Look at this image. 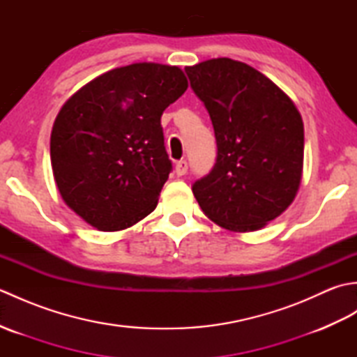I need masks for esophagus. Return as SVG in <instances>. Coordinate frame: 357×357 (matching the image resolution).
I'll use <instances>...</instances> for the list:
<instances>
[{
	"instance_id": "1",
	"label": "esophagus",
	"mask_w": 357,
	"mask_h": 357,
	"mask_svg": "<svg viewBox=\"0 0 357 357\" xmlns=\"http://www.w3.org/2000/svg\"><path fill=\"white\" fill-rule=\"evenodd\" d=\"M188 170V164L185 159H181V161L176 162V165H174V172H176L178 176H183V174H185Z\"/></svg>"
}]
</instances>
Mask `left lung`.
<instances>
[{"instance_id":"obj_1","label":"left lung","mask_w":357,"mask_h":357,"mask_svg":"<svg viewBox=\"0 0 357 357\" xmlns=\"http://www.w3.org/2000/svg\"><path fill=\"white\" fill-rule=\"evenodd\" d=\"M211 119L216 159L192 190L211 221L259 230L293 202L304 162V124L296 105L253 67L216 58L185 67Z\"/></svg>"}]
</instances>
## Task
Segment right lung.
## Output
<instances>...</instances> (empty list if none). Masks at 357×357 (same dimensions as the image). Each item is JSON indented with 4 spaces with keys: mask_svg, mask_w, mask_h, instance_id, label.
<instances>
[{
    "mask_svg": "<svg viewBox=\"0 0 357 357\" xmlns=\"http://www.w3.org/2000/svg\"><path fill=\"white\" fill-rule=\"evenodd\" d=\"M185 90L178 67L139 63L101 75L63 105L50 159L75 213L98 230L116 231L155 210L173 169L161 115Z\"/></svg>",
    "mask_w": 357,
    "mask_h": 357,
    "instance_id": "1",
    "label": "right lung"
}]
</instances>
